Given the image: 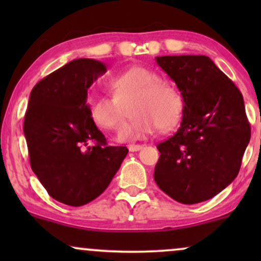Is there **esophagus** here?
<instances>
[{"label": "esophagus", "mask_w": 261, "mask_h": 261, "mask_svg": "<svg viewBox=\"0 0 261 261\" xmlns=\"http://www.w3.org/2000/svg\"><path fill=\"white\" fill-rule=\"evenodd\" d=\"M127 148L130 152H137V151H140V149H142V146L141 145H128Z\"/></svg>", "instance_id": "esophagus-1"}]
</instances>
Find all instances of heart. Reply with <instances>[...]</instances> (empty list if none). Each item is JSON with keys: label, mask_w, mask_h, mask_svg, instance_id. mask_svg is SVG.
<instances>
[{"label": "heart", "mask_w": 261, "mask_h": 261, "mask_svg": "<svg viewBox=\"0 0 261 261\" xmlns=\"http://www.w3.org/2000/svg\"><path fill=\"white\" fill-rule=\"evenodd\" d=\"M112 99L94 97L88 100V115L101 130H118L124 121L127 104L130 120L118 135L120 142L142 139L157 126L168 131L175 126L182 113V99L173 87L148 68L134 66L109 81Z\"/></svg>", "instance_id": "b5f03b06"}]
</instances>
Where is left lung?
Segmentation results:
<instances>
[{"label":"left lung","mask_w":261,"mask_h":261,"mask_svg":"<svg viewBox=\"0 0 261 261\" xmlns=\"http://www.w3.org/2000/svg\"><path fill=\"white\" fill-rule=\"evenodd\" d=\"M155 61L181 92L184 107L179 130L157 146L154 180L175 201H206L241 169L250 140L243 95L207 56H158Z\"/></svg>","instance_id":"obj_1"}]
</instances>
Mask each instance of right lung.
<instances>
[{
	"label": "right lung",
	"instance_id": "obj_1",
	"mask_svg": "<svg viewBox=\"0 0 261 261\" xmlns=\"http://www.w3.org/2000/svg\"><path fill=\"white\" fill-rule=\"evenodd\" d=\"M103 62L77 59L32 89L24 131L31 167L53 199L82 206L98 197L120 168L128 149L108 146L88 115L87 91Z\"/></svg>",
	"mask_w": 261,
	"mask_h": 261
}]
</instances>
